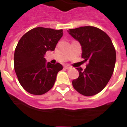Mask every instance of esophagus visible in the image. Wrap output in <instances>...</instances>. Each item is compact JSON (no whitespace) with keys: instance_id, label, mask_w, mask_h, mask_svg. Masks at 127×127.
Masks as SVG:
<instances>
[{"instance_id":"obj_1","label":"esophagus","mask_w":127,"mask_h":127,"mask_svg":"<svg viewBox=\"0 0 127 127\" xmlns=\"http://www.w3.org/2000/svg\"><path fill=\"white\" fill-rule=\"evenodd\" d=\"M64 68L65 69H70V68H71V67L70 66V65H64Z\"/></svg>"}]
</instances>
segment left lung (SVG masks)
Instances as JSON below:
<instances>
[{
	"label": "left lung",
	"instance_id": "obj_1",
	"mask_svg": "<svg viewBox=\"0 0 127 127\" xmlns=\"http://www.w3.org/2000/svg\"><path fill=\"white\" fill-rule=\"evenodd\" d=\"M68 33L82 46V58L88 61L86 69H76L79 77L72 81L74 89L86 96L101 92L110 80L116 62V51L109 36L95 27L69 29Z\"/></svg>",
	"mask_w": 127,
	"mask_h": 127
}]
</instances>
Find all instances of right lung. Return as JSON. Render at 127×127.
Returning <instances> with one entry per match:
<instances>
[{
  "mask_svg": "<svg viewBox=\"0 0 127 127\" xmlns=\"http://www.w3.org/2000/svg\"><path fill=\"white\" fill-rule=\"evenodd\" d=\"M63 30L36 27L27 32L18 42L14 55V67L19 82L27 92L41 95L51 90L58 71L59 63H46L47 51H54Z\"/></svg>",
  "mask_w": 127,
  "mask_h": 127,
  "instance_id": "obj_1",
  "label": "right lung"
}]
</instances>
